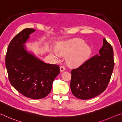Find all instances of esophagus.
<instances>
[{"mask_svg": "<svg viewBox=\"0 0 122 122\" xmlns=\"http://www.w3.org/2000/svg\"><path fill=\"white\" fill-rule=\"evenodd\" d=\"M65 69H66V68H65V67H64V66H61L60 67V71L61 72H62L64 71H65Z\"/></svg>", "mask_w": 122, "mask_h": 122, "instance_id": "esophagus-1", "label": "esophagus"}]
</instances>
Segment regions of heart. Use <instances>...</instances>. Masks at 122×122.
I'll return each instance as SVG.
<instances>
[{
	"label": "heart",
	"instance_id": "obj_1",
	"mask_svg": "<svg viewBox=\"0 0 122 122\" xmlns=\"http://www.w3.org/2000/svg\"><path fill=\"white\" fill-rule=\"evenodd\" d=\"M91 52L89 46L84 44L83 40L74 39L64 42L57 43L55 46V51L52 54L58 59L59 54L63 56L68 55L67 61L70 66H77L85 61Z\"/></svg>",
	"mask_w": 122,
	"mask_h": 122
}]
</instances>
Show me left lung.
Masks as SVG:
<instances>
[{"label": "left lung", "instance_id": "1", "mask_svg": "<svg viewBox=\"0 0 122 122\" xmlns=\"http://www.w3.org/2000/svg\"><path fill=\"white\" fill-rule=\"evenodd\" d=\"M114 67L111 45L103 39L99 54L71 71V89L76 97L81 100L95 97L106 89Z\"/></svg>", "mask_w": 122, "mask_h": 122}]
</instances>
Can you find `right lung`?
Here are the masks:
<instances>
[{
    "instance_id": "1",
    "label": "right lung",
    "mask_w": 122,
    "mask_h": 122,
    "mask_svg": "<svg viewBox=\"0 0 122 122\" xmlns=\"http://www.w3.org/2000/svg\"><path fill=\"white\" fill-rule=\"evenodd\" d=\"M35 31L25 28L14 37L8 46L5 65L9 81L16 90L27 97L41 99L50 93L60 67L45 63L26 51L24 44Z\"/></svg>"
}]
</instances>
